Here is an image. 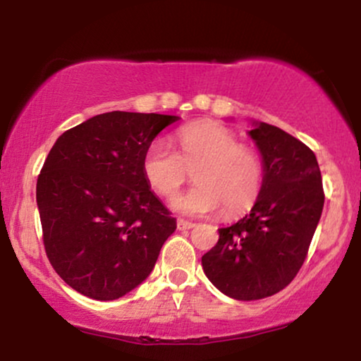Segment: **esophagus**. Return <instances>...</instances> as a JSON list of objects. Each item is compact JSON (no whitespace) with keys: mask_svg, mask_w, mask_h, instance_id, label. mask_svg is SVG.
Listing matches in <instances>:
<instances>
[{"mask_svg":"<svg viewBox=\"0 0 361 361\" xmlns=\"http://www.w3.org/2000/svg\"><path fill=\"white\" fill-rule=\"evenodd\" d=\"M176 227L180 231H188V229H192V227H195V224L193 222H188V221H183V219H178Z\"/></svg>","mask_w":361,"mask_h":361,"instance_id":"1","label":"esophagus"}]
</instances>
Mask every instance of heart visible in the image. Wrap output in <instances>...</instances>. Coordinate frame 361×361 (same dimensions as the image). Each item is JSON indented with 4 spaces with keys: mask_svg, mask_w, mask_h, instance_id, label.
<instances>
[{
    "mask_svg": "<svg viewBox=\"0 0 361 361\" xmlns=\"http://www.w3.org/2000/svg\"><path fill=\"white\" fill-rule=\"evenodd\" d=\"M178 152L154 140L142 156V175L152 192L171 197L192 171L195 185L173 198L186 215H205L222 209L224 217H238L258 200L264 166L258 152L239 142L231 128L197 122L178 132Z\"/></svg>",
    "mask_w": 361,
    "mask_h": 361,
    "instance_id": "obj_1",
    "label": "heart"
}]
</instances>
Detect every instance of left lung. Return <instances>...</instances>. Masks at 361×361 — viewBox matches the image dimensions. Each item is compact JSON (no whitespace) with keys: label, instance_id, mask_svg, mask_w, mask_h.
Masks as SVG:
<instances>
[{"label":"left lung","instance_id":"obj_1","mask_svg":"<svg viewBox=\"0 0 361 361\" xmlns=\"http://www.w3.org/2000/svg\"><path fill=\"white\" fill-rule=\"evenodd\" d=\"M250 135L263 156V190L251 212L219 229L217 244L202 256L207 279L235 300L275 295L295 279L324 207L321 169L304 142L264 122Z\"/></svg>","mask_w":361,"mask_h":361}]
</instances>
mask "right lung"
<instances>
[{"instance_id": "1", "label": "right lung", "mask_w": 361, "mask_h": 361, "mask_svg": "<svg viewBox=\"0 0 361 361\" xmlns=\"http://www.w3.org/2000/svg\"><path fill=\"white\" fill-rule=\"evenodd\" d=\"M175 115L109 111L56 140L37 180L52 268L94 300H115L154 268L176 219L149 188L142 156Z\"/></svg>"}]
</instances>
